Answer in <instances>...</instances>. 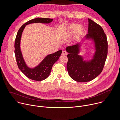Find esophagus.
Returning <instances> with one entry per match:
<instances>
[{"label":"esophagus","mask_w":120,"mask_h":120,"mask_svg":"<svg viewBox=\"0 0 120 120\" xmlns=\"http://www.w3.org/2000/svg\"><path fill=\"white\" fill-rule=\"evenodd\" d=\"M62 55H64V56H65L67 55V53L65 52V51H63L62 52Z\"/></svg>","instance_id":"1"}]
</instances>
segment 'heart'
<instances>
[{
	"instance_id": "1",
	"label": "heart",
	"mask_w": 120,
	"mask_h": 120,
	"mask_svg": "<svg viewBox=\"0 0 120 120\" xmlns=\"http://www.w3.org/2000/svg\"><path fill=\"white\" fill-rule=\"evenodd\" d=\"M83 31V27L81 25H76L71 24L68 26L64 32V34L66 36H70L74 33L76 37L80 36Z\"/></svg>"
}]
</instances>
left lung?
<instances>
[{"mask_svg":"<svg viewBox=\"0 0 120 120\" xmlns=\"http://www.w3.org/2000/svg\"><path fill=\"white\" fill-rule=\"evenodd\" d=\"M88 20V34L85 36V39L91 40L94 43L95 51L93 58L85 61L79 55L81 43L65 48L68 53L66 66L68 74L78 82H89L99 75L103 69L108 53L107 39L103 29L91 19Z\"/></svg>","mask_w":120,"mask_h":120,"instance_id":"obj_1","label":"left lung"}]
</instances>
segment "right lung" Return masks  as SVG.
I'll return each mask as SVG.
<instances>
[{
	"instance_id": "obj_1",
	"label": "right lung",
	"mask_w": 120,
	"mask_h": 120,
	"mask_svg": "<svg viewBox=\"0 0 120 120\" xmlns=\"http://www.w3.org/2000/svg\"><path fill=\"white\" fill-rule=\"evenodd\" d=\"M53 19L36 18L30 20L22 25L19 30L15 42V54L18 66L21 71L28 78L35 81H42L47 78L54 64L58 60L62 52V50L47 55L37 66L29 68L26 64L20 49V41L22 32L26 25L32 23H41L48 24L52 22Z\"/></svg>"
}]
</instances>
